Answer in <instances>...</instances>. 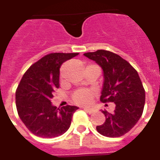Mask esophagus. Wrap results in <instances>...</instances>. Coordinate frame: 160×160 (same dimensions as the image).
Wrapping results in <instances>:
<instances>
[{"mask_svg": "<svg viewBox=\"0 0 160 160\" xmlns=\"http://www.w3.org/2000/svg\"><path fill=\"white\" fill-rule=\"evenodd\" d=\"M84 110L89 113H92L95 112V109H94V108H84Z\"/></svg>", "mask_w": 160, "mask_h": 160, "instance_id": "obj_1", "label": "esophagus"}]
</instances>
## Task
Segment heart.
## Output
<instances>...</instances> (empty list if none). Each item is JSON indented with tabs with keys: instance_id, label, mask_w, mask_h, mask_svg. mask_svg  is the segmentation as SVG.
Masks as SVG:
<instances>
[{
	"instance_id": "1",
	"label": "heart",
	"mask_w": 160,
	"mask_h": 160,
	"mask_svg": "<svg viewBox=\"0 0 160 160\" xmlns=\"http://www.w3.org/2000/svg\"><path fill=\"white\" fill-rule=\"evenodd\" d=\"M93 98V93L88 90H80L73 95V100L75 103L80 105H86L91 103Z\"/></svg>"
}]
</instances>
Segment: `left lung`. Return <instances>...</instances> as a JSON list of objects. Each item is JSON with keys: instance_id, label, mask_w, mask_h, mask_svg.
<instances>
[{"instance_id": "1", "label": "left lung", "mask_w": 160, "mask_h": 160, "mask_svg": "<svg viewBox=\"0 0 160 160\" xmlns=\"http://www.w3.org/2000/svg\"><path fill=\"white\" fill-rule=\"evenodd\" d=\"M84 55L95 61L103 71L101 102L115 104L113 113L102 111L106 120L97 126V131L105 137H121L137 124L142 114L145 90L140 77L126 60L109 51L98 50Z\"/></svg>"}]
</instances>
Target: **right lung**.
<instances>
[{
	"label": "right lung",
	"mask_w": 160,
	"mask_h": 160,
	"mask_svg": "<svg viewBox=\"0 0 160 160\" xmlns=\"http://www.w3.org/2000/svg\"><path fill=\"white\" fill-rule=\"evenodd\" d=\"M79 53H50L32 64L23 74L16 91L18 113L35 136L52 138L68 131L72 116L79 108L67 105L60 109L51 99L59 87L60 67Z\"/></svg>",
	"instance_id": "right-lung-1"
}]
</instances>
